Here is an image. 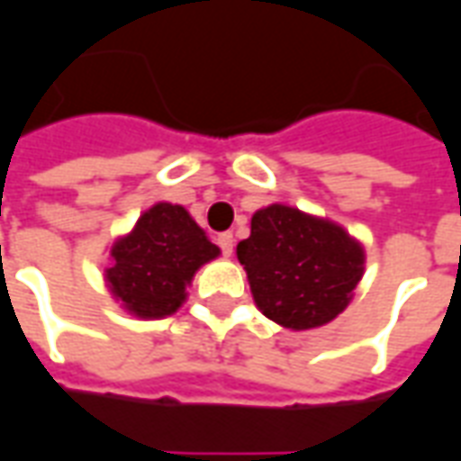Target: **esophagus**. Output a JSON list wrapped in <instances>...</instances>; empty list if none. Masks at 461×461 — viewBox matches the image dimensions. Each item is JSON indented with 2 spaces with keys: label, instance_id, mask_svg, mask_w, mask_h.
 <instances>
[{
  "label": "esophagus",
  "instance_id": "esophagus-1",
  "mask_svg": "<svg viewBox=\"0 0 461 461\" xmlns=\"http://www.w3.org/2000/svg\"><path fill=\"white\" fill-rule=\"evenodd\" d=\"M215 243H218V248L223 250V256H230V253H233V246H236L233 233H221V236L215 238Z\"/></svg>",
  "mask_w": 461,
  "mask_h": 461
}]
</instances>
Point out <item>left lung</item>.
I'll list each match as a JSON object with an SVG mask.
<instances>
[{
  "label": "left lung",
  "mask_w": 461,
  "mask_h": 461,
  "mask_svg": "<svg viewBox=\"0 0 461 461\" xmlns=\"http://www.w3.org/2000/svg\"><path fill=\"white\" fill-rule=\"evenodd\" d=\"M258 310L288 330L328 325L350 305L365 248L342 225L273 203L250 218L236 248Z\"/></svg>",
  "instance_id": "left-lung-1"
}]
</instances>
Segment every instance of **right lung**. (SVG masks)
Listing matches in <instances>:
<instances>
[{
  "mask_svg": "<svg viewBox=\"0 0 461 461\" xmlns=\"http://www.w3.org/2000/svg\"><path fill=\"white\" fill-rule=\"evenodd\" d=\"M221 256L184 205L153 203L126 236L113 240L104 280L129 315L161 320L185 303L198 267Z\"/></svg>",
  "mask_w": 461,
  "mask_h": 461,
  "instance_id": "1",
  "label": "right lung"
}]
</instances>
